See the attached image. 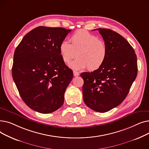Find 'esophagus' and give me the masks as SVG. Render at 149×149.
<instances>
[{
	"label": "esophagus",
	"mask_w": 149,
	"mask_h": 149,
	"mask_svg": "<svg viewBox=\"0 0 149 149\" xmlns=\"http://www.w3.org/2000/svg\"><path fill=\"white\" fill-rule=\"evenodd\" d=\"M73 74H74V76H75V77H76V76H79V75H80V74H79V73L78 72H77V71H75V70H74Z\"/></svg>",
	"instance_id": "34e87169"
}]
</instances>
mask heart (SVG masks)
Wrapping results in <instances>:
<instances>
[{
    "label": "heart",
    "instance_id": "b5f03b06",
    "mask_svg": "<svg viewBox=\"0 0 149 149\" xmlns=\"http://www.w3.org/2000/svg\"><path fill=\"white\" fill-rule=\"evenodd\" d=\"M71 44L62 41L59 45V52L62 60L69 64L76 56L78 58L70 67L80 70L88 67L89 70H96L102 66L107 55L105 42L88 31L80 29L70 37Z\"/></svg>",
    "mask_w": 149,
    "mask_h": 149
}]
</instances>
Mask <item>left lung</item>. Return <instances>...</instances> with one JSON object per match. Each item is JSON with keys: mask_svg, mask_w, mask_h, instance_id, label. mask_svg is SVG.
I'll use <instances>...</instances> for the list:
<instances>
[{"mask_svg": "<svg viewBox=\"0 0 149 149\" xmlns=\"http://www.w3.org/2000/svg\"><path fill=\"white\" fill-rule=\"evenodd\" d=\"M107 46L104 64L91 72L80 74L84 80L83 97L88 107L106 112L120 105L127 97L138 72L137 58L129 43L120 34L98 28Z\"/></svg>", "mask_w": 149, "mask_h": 149, "instance_id": "left-lung-1", "label": "left lung"}]
</instances>
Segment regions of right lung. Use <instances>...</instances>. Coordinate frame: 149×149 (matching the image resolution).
I'll list each match as a JSON object with an SVG mask.
<instances>
[{
  "mask_svg": "<svg viewBox=\"0 0 149 149\" xmlns=\"http://www.w3.org/2000/svg\"><path fill=\"white\" fill-rule=\"evenodd\" d=\"M70 31L37 27L24 36L15 50L13 79L23 101L36 112L52 113L63 104L73 72L62 60L59 45Z\"/></svg>",
  "mask_w": 149,
  "mask_h": 149,
  "instance_id": "obj_1",
  "label": "right lung"
}]
</instances>
